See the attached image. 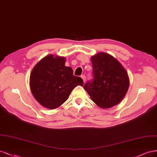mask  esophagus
Wrapping results in <instances>:
<instances>
[{
    "label": "esophagus",
    "mask_w": 157,
    "mask_h": 157,
    "mask_svg": "<svg viewBox=\"0 0 157 157\" xmlns=\"http://www.w3.org/2000/svg\"><path fill=\"white\" fill-rule=\"evenodd\" d=\"M81 78H82V79H83V82L85 83V81H86V77H85V75H82V76H81Z\"/></svg>",
    "instance_id": "1"
}]
</instances>
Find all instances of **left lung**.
Returning <instances> with one entry per match:
<instances>
[{
	"instance_id": "1",
	"label": "left lung",
	"mask_w": 157,
	"mask_h": 157,
	"mask_svg": "<svg viewBox=\"0 0 157 157\" xmlns=\"http://www.w3.org/2000/svg\"><path fill=\"white\" fill-rule=\"evenodd\" d=\"M93 79L83 88L93 102L102 108L119 104L129 87L127 72L112 55L101 52L91 57Z\"/></svg>"
}]
</instances>
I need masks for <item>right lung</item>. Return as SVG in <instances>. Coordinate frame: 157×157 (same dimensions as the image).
Masks as SVG:
<instances>
[{
  "mask_svg": "<svg viewBox=\"0 0 157 157\" xmlns=\"http://www.w3.org/2000/svg\"><path fill=\"white\" fill-rule=\"evenodd\" d=\"M65 58L47 55L33 69L30 87L34 98L44 107L51 109L62 105L72 90L83 81L75 76L71 67H66Z\"/></svg>",
  "mask_w": 157,
  "mask_h": 157,
  "instance_id": "obj_1",
  "label": "right lung"
}]
</instances>
